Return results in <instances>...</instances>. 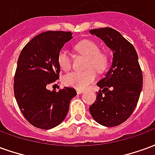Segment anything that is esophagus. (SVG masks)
I'll use <instances>...</instances> for the list:
<instances>
[{"label":"esophagus","mask_w":155,"mask_h":155,"mask_svg":"<svg viewBox=\"0 0 155 155\" xmlns=\"http://www.w3.org/2000/svg\"><path fill=\"white\" fill-rule=\"evenodd\" d=\"M76 92H77V94H82V93H83V92H84V91H83V90H79V89H78V90H76Z\"/></svg>","instance_id":"esophagus-1"}]
</instances>
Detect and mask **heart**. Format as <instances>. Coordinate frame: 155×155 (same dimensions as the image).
Listing matches in <instances>:
<instances>
[{"label": "heart", "mask_w": 155, "mask_h": 155, "mask_svg": "<svg viewBox=\"0 0 155 155\" xmlns=\"http://www.w3.org/2000/svg\"><path fill=\"white\" fill-rule=\"evenodd\" d=\"M78 53L87 57L85 71H73L64 76V83L70 87L79 90L85 89L94 81L96 72H103L107 68L109 57L105 52L99 51V45L91 40H83L74 45ZM58 64L61 70L68 71L71 68V58L66 50L60 51L57 57Z\"/></svg>", "instance_id": "obj_1"}]
</instances>
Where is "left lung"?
I'll list each match as a JSON object with an SVG mask.
<instances>
[{"mask_svg":"<svg viewBox=\"0 0 155 155\" xmlns=\"http://www.w3.org/2000/svg\"><path fill=\"white\" fill-rule=\"evenodd\" d=\"M90 33L101 39L113 52L110 67L97 83L102 91L97 93L90 112L101 125L117 126L133 113L142 91L143 75L138 54L132 44L114 29H94Z\"/></svg>","mask_w":155,"mask_h":155,"instance_id":"left-lung-1","label":"left lung"}]
</instances>
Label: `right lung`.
<instances>
[{
    "label": "right lung",
    "mask_w": 155,
    "mask_h": 155,
    "mask_svg": "<svg viewBox=\"0 0 155 155\" xmlns=\"http://www.w3.org/2000/svg\"><path fill=\"white\" fill-rule=\"evenodd\" d=\"M72 38L71 32H43L25 45L20 54L14 79L15 97L24 117L36 128L50 130L59 125L77 94L73 88L59 91L47 88L59 79L58 54Z\"/></svg>",
    "instance_id": "right-lung-1"
}]
</instances>
